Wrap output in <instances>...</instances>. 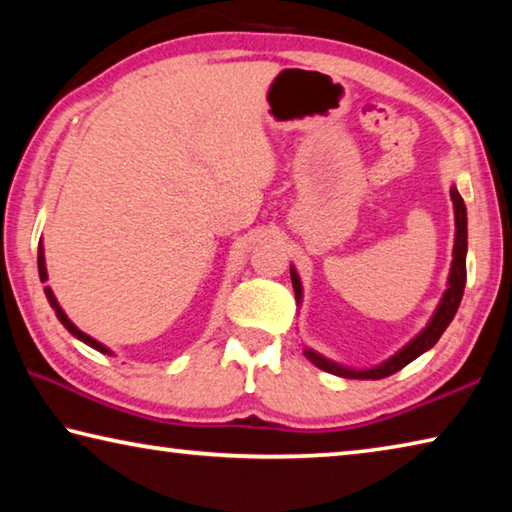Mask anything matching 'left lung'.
Wrapping results in <instances>:
<instances>
[{"mask_svg":"<svg viewBox=\"0 0 512 512\" xmlns=\"http://www.w3.org/2000/svg\"><path fill=\"white\" fill-rule=\"evenodd\" d=\"M452 201H454V219H456V235H454V259H452V268H449V280H447V289L443 293V298L438 302V309L433 311L431 320L427 327L415 336L413 341H409L404 348L393 354L391 359H386L384 363H379L375 368H366V370H354V368H345L339 366V363L329 361L325 357H320L318 352L307 350L305 348V357L318 366L320 370L332 372V375H339L345 379H384L393 372L402 370L404 366H409L413 359H418L422 352H427L429 348L438 343L440 336L447 329V325L452 323V318L456 316L458 305H461L463 298V289H465V255H467V210L461 194L458 189L452 187ZM291 282H293V291H296V300L302 302V284L300 277L296 273V268L291 266Z\"/></svg>","mask_w":512,"mask_h":512,"instance_id":"8db88e82","label":"left lung"}]
</instances>
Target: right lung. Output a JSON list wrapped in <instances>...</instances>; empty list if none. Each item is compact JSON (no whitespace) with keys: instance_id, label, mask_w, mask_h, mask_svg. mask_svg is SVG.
Wrapping results in <instances>:
<instances>
[{"instance_id":"obj_1","label":"right lung","mask_w":512,"mask_h":512,"mask_svg":"<svg viewBox=\"0 0 512 512\" xmlns=\"http://www.w3.org/2000/svg\"><path fill=\"white\" fill-rule=\"evenodd\" d=\"M38 273H40V280L42 282H47V266H45V248H42V244L38 246ZM45 293H47V300H49V305L51 307H54V311H56V316H58V320H60V323H63L65 325V329H67V332L69 334H72V336H76V339H79V341H83L85 345H90V348H94V350H99V352H103V354H112L108 348H106V345H103V343H99L97 339H92V336H88V334H85V332H81V329L79 327H76L74 323H72V320H69L67 318V314H65V311H63V307H60L58 305V300L54 298V291H51L49 287L45 289Z\"/></svg>"}]
</instances>
